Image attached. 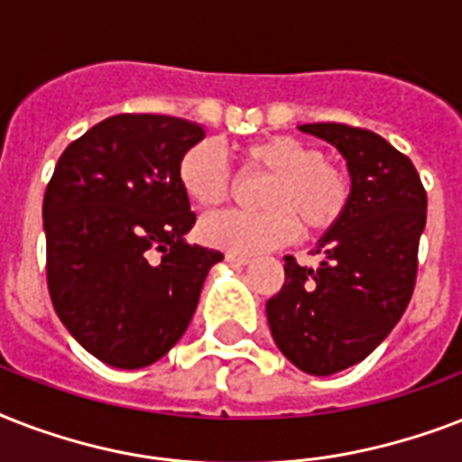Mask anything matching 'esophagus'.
Instances as JSON below:
<instances>
[{
	"label": "esophagus",
	"instance_id": "34e87169",
	"mask_svg": "<svg viewBox=\"0 0 462 462\" xmlns=\"http://www.w3.org/2000/svg\"><path fill=\"white\" fill-rule=\"evenodd\" d=\"M225 261H227V263H230V266H246V263H249V256H239V254H227V256H225Z\"/></svg>",
	"mask_w": 462,
	"mask_h": 462
}]
</instances>
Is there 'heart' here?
Instances as JSON below:
<instances>
[{
	"mask_svg": "<svg viewBox=\"0 0 462 462\" xmlns=\"http://www.w3.org/2000/svg\"><path fill=\"white\" fill-rule=\"evenodd\" d=\"M242 158L249 170L271 172L259 199L266 210H232L203 217L199 235L208 246L252 256L292 242L300 223L309 232H323L343 217L350 201V181L307 141L268 136L249 143ZM177 177L184 194L201 208H217L230 196V165L213 141H199L189 148L180 158Z\"/></svg>",
	"mask_w": 462,
	"mask_h": 462,
	"instance_id": "b5f03b06",
	"label": "heart"
}]
</instances>
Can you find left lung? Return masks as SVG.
Returning <instances> with one entry per match:
<instances>
[{
  "label": "left lung",
  "mask_w": 462,
  "mask_h": 462,
  "mask_svg": "<svg viewBox=\"0 0 462 462\" xmlns=\"http://www.w3.org/2000/svg\"><path fill=\"white\" fill-rule=\"evenodd\" d=\"M300 132L343 155L350 201L316 242L319 268L285 256V282L266 314L275 345L297 369L330 376L362 362L401 321L415 290L427 191L410 158L379 134L333 122Z\"/></svg>",
  "instance_id": "obj_1"
}]
</instances>
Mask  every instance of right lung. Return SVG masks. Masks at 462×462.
<instances>
[{
    "label": "right lung",
    "instance_id": "right-lung-1",
    "mask_svg": "<svg viewBox=\"0 0 462 462\" xmlns=\"http://www.w3.org/2000/svg\"><path fill=\"white\" fill-rule=\"evenodd\" d=\"M206 136L165 115H115L69 143L47 184V288L81 347L117 369L158 362L184 336L223 254L187 245L177 177Z\"/></svg>",
    "mask_w": 462,
    "mask_h": 462
}]
</instances>
